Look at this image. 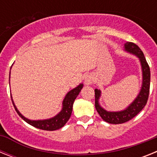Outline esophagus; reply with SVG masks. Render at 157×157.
I'll return each mask as SVG.
<instances>
[{
    "label": "esophagus",
    "instance_id": "esophagus-1",
    "mask_svg": "<svg viewBox=\"0 0 157 157\" xmlns=\"http://www.w3.org/2000/svg\"><path fill=\"white\" fill-rule=\"evenodd\" d=\"M85 84L86 85H87V86H89V85H90L91 83H92V82H93V78L91 77L90 75H87L86 77V78H85Z\"/></svg>",
    "mask_w": 157,
    "mask_h": 157
}]
</instances>
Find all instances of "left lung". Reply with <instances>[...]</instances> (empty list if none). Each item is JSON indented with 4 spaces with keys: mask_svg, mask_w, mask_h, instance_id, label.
Here are the masks:
<instances>
[{
    "mask_svg": "<svg viewBox=\"0 0 157 157\" xmlns=\"http://www.w3.org/2000/svg\"><path fill=\"white\" fill-rule=\"evenodd\" d=\"M125 51L132 53L139 58L142 70V85L138 97L127 109L120 112H108L101 108L99 104L101 97V90L95 89V108L102 120L109 123L120 124L126 123L136 116L143 109L149 98V88H150V69L145 59L143 52L138 45L133 42H127L124 45Z\"/></svg>",
    "mask_w": 157,
    "mask_h": 157,
    "instance_id": "8db88e82",
    "label": "left lung"
}]
</instances>
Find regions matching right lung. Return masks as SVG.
<instances>
[{
  "label": "right lung",
  "instance_id": "1",
  "mask_svg": "<svg viewBox=\"0 0 157 157\" xmlns=\"http://www.w3.org/2000/svg\"><path fill=\"white\" fill-rule=\"evenodd\" d=\"M9 76H10V73H9ZM10 78V77H9ZM83 84H79L77 87L75 89L71 90L67 94L66 97L64 98L63 101V108L62 110L58 113L56 116L51 118V119H48V120H30L27 119L26 117L23 116V115L19 112L17 108L16 107L15 104L13 102L12 96V104L14 105V108L16 109V112L18 113L20 117L23 119L24 121L27 122L29 123L30 125L33 126V127H36V128L41 129V130H56L58 129L61 128L63 126L66 124V123L70 119L71 115L72 112V108H73V104H74L75 100L76 99L77 96L79 94L80 91L82 89Z\"/></svg>",
  "mask_w": 157,
  "mask_h": 157
}]
</instances>
